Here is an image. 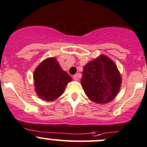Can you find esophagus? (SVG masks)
Returning a JSON list of instances; mask_svg holds the SVG:
<instances>
[{"instance_id": "esophagus-1", "label": "esophagus", "mask_w": 147, "mask_h": 147, "mask_svg": "<svg viewBox=\"0 0 147 147\" xmlns=\"http://www.w3.org/2000/svg\"><path fill=\"white\" fill-rule=\"evenodd\" d=\"M72 78H73V79L75 80H78V74L74 75L73 76H72Z\"/></svg>"}]
</instances>
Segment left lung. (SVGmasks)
I'll list each match as a JSON object with an SVG mask.
<instances>
[{"label":"left lung","instance_id":"8db88e82","mask_svg":"<svg viewBox=\"0 0 147 147\" xmlns=\"http://www.w3.org/2000/svg\"><path fill=\"white\" fill-rule=\"evenodd\" d=\"M81 84L85 94L99 104L112 101L119 90L121 77L113 61L101 55L84 67Z\"/></svg>","mask_w":147,"mask_h":147}]
</instances>
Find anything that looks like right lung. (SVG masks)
Instances as JSON below:
<instances>
[{
  "instance_id": "obj_1",
  "label": "right lung",
  "mask_w": 147,
  "mask_h": 147,
  "mask_svg": "<svg viewBox=\"0 0 147 147\" xmlns=\"http://www.w3.org/2000/svg\"><path fill=\"white\" fill-rule=\"evenodd\" d=\"M71 80L70 76L61 69L54 57L42 62L34 72L35 91L45 101H53L61 96Z\"/></svg>"
}]
</instances>
